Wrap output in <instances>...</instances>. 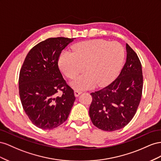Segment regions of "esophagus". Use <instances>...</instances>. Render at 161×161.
Listing matches in <instances>:
<instances>
[{
    "label": "esophagus",
    "instance_id": "1",
    "mask_svg": "<svg viewBox=\"0 0 161 161\" xmlns=\"http://www.w3.org/2000/svg\"><path fill=\"white\" fill-rule=\"evenodd\" d=\"M74 93H75V96H78L79 95H80L81 93H82V92L81 91H79V90H75V92H74Z\"/></svg>",
    "mask_w": 161,
    "mask_h": 161
}]
</instances>
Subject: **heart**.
<instances>
[{
	"mask_svg": "<svg viewBox=\"0 0 161 161\" xmlns=\"http://www.w3.org/2000/svg\"><path fill=\"white\" fill-rule=\"evenodd\" d=\"M124 58V50L117 42L94 40L80 42L73 47V53L64 51L59 57V66L67 77L73 79L77 90L103 86L110 83L118 73Z\"/></svg>",
	"mask_w": 161,
	"mask_h": 161,
	"instance_id": "b5f03b06",
	"label": "heart"
}]
</instances>
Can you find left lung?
<instances>
[{"mask_svg":"<svg viewBox=\"0 0 161 161\" xmlns=\"http://www.w3.org/2000/svg\"><path fill=\"white\" fill-rule=\"evenodd\" d=\"M126 62L111 84L92 92L91 121L98 129L113 131L126 126L134 117L143 88L142 64L136 52L126 44Z\"/></svg>","mask_w":161,"mask_h":161,"instance_id":"left-lung-1","label":"left lung"}]
</instances>
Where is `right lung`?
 Instances as JSON below:
<instances>
[{"instance_id":"obj_1","label":"right lung","mask_w":161,"mask_h":161,"mask_svg":"<svg viewBox=\"0 0 161 161\" xmlns=\"http://www.w3.org/2000/svg\"><path fill=\"white\" fill-rule=\"evenodd\" d=\"M73 38H50L27 53L21 68L19 93L23 108L34 125L53 130L65 122L75 100L58 66L62 50ZM61 91V97L57 93Z\"/></svg>"}]
</instances>
